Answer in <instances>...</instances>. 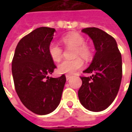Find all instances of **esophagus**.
Returning a JSON list of instances; mask_svg holds the SVG:
<instances>
[{"mask_svg":"<svg viewBox=\"0 0 132 132\" xmlns=\"http://www.w3.org/2000/svg\"><path fill=\"white\" fill-rule=\"evenodd\" d=\"M66 80H70V79H71V76L70 75H66Z\"/></svg>","mask_w":132,"mask_h":132,"instance_id":"obj_1","label":"esophagus"}]
</instances>
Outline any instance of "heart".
Returning a JSON list of instances; mask_svg holds the SVG:
<instances>
[{
  "mask_svg": "<svg viewBox=\"0 0 132 132\" xmlns=\"http://www.w3.org/2000/svg\"><path fill=\"white\" fill-rule=\"evenodd\" d=\"M61 42L66 46L75 47L73 56H80L85 59H88L91 56L89 47L85 44V39L81 35L76 32L69 33L61 38ZM49 56L54 61H59L62 57L63 50L60 46L55 42H51L48 46ZM83 66V60L79 57L73 59H64L58 65V70L61 73L74 74L78 70Z\"/></svg>",
  "mask_w": 132,
  "mask_h": 132,
  "instance_id": "obj_1",
  "label": "heart"
}]
</instances>
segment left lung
Masks as SVG:
<instances>
[{"instance_id": "8db88e82", "label": "left lung", "mask_w": 132, "mask_h": 132, "mask_svg": "<svg viewBox=\"0 0 132 132\" xmlns=\"http://www.w3.org/2000/svg\"><path fill=\"white\" fill-rule=\"evenodd\" d=\"M82 32L91 38L96 52L90 65L83 71L93 75L80 77L78 98L86 109L100 112L112 103L118 93L122 77V56L115 39L103 30L88 27Z\"/></svg>"}]
</instances>
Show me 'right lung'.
<instances>
[{
    "label": "right lung",
    "instance_id": "1",
    "mask_svg": "<svg viewBox=\"0 0 132 132\" xmlns=\"http://www.w3.org/2000/svg\"><path fill=\"white\" fill-rule=\"evenodd\" d=\"M56 30L42 27L22 38L12 61V73L19 98L34 113L44 115L59 105L66 76L49 77L56 67L48 46Z\"/></svg>",
    "mask_w": 132,
    "mask_h": 132
}]
</instances>
